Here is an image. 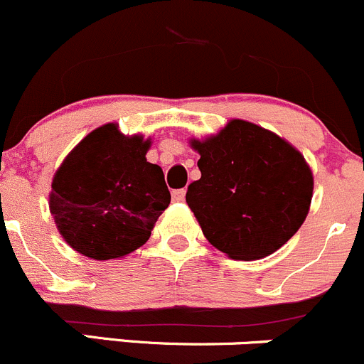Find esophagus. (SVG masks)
I'll list each match as a JSON object with an SVG mask.
<instances>
[{"mask_svg":"<svg viewBox=\"0 0 364 364\" xmlns=\"http://www.w3.org/2000/svg\"><path fill=\"white\" fill-rule=\"evenodd\" d=\"M171 198H173V201H183V198H186V189H175L173 193H171Z\"/></svg>","mask_w":364,"mask_h":364,"instance_id":"obj_1","label":"esophagus"}]
</instances>
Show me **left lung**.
Instances as JSON below:
<instances>
[{"label": "left lung", "instance_id": "left-lung-1", "mask_svg": "<svg viewBox=\"0 0 364 364\" xmlns=\"http://www.w3.org/2000/svg\"><path fill=\"white\" fill-rule=\"evenodd\" d=\"M193 147L200 152L201 178L189 183L186 201L213 247L233 259H261L299 230L314 177L293 145L235 119Z\"/></svg>", "mask_w": 364, "mask_h": 364}]
</instances>
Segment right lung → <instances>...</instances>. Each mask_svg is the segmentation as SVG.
<instances>
[{
    "label": "right lung",
    "instance_id": "1",
    "mask_svg": "<svg viewBox=\"0 0 364 364\" xmlns=\"http://www.w3.org/2000/svg\"><path fill=\"white\" fill-rule=\"evenodd\" d=\"M149 147V140L105 124L63 161L48 205L59 233L77 252L115 259L151 237L171 196L163 170L145 159Z\"/></svg>",
    "mask_w": 364,
    "mask_h": 364
}]
</instances>
